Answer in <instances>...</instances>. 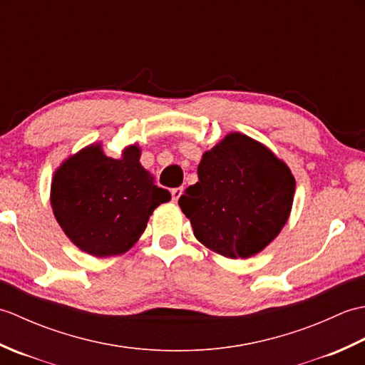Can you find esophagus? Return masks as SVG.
I'll return each mask as SVG.
<instances>
[{
	"instance_id": "obj_1",
	"label": "esophagus",
	"mask_w": 365,
	"mask_h": 365,
	"mask_svg": "<svg viewBox=\"0 0 365 365\" xmlns=\"http://www.w3.org/2000/svg\"><path fill=\"white\" fill-rule=\"evenodd\" d=\"M182 191H183V188H174L173 191H170V196H173V200H174V202H177V200L180 199V196H182Z\"/></svg>"
}]
</instances>
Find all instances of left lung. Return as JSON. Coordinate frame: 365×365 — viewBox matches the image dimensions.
<instances>
[{"label": "left lung", "instance_id": "obj_1", "mask_svg": "<svg viewBox=\"0 0 365 365\" xmlns=\"http://www.w3.org/2000/svg\"><path fill=\"white\" fill-rule=\"evenodd\" d=\"M197 177L178 205L197 242L216 254L250 259L289 221L297 187L292 170L247 135L232 131L204 152Z\"/></svg>", "mask_w": 365, "mask_h": 365}]
</instances>
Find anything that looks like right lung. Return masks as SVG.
I'll return each instance as SVG.
<instances>
[{
    "label": "right lung",
    "mask_w": 365,
    "mask_h": 365,
    "mask_svg": "<svg viewBox=\"0 0 365 365\" xmlns=\"http://www.w3.org/2000/svg\"><path fill=\"white\" fill-rule=\"evenodd\" d=\"M141 147H123L108 157L94 143L67 157L51 178L53 215L71 242L94 257L125 254L158 205L170 200L141 165Z\"/></svg>",
    "instance_id": "1"
}]
</instances>
